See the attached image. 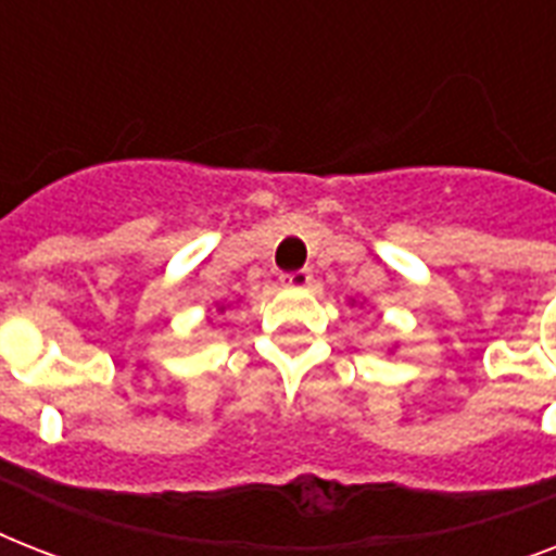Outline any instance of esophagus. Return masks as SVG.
Instances as JSON below:
<instances>
[{
  "mask_svg": "<svg viewBox=\"0 0 556 556\" xmlns=\"http://www.w3.org/2000/svg\"><path fill=\"white\" fill-rule=\"evenodd\" d=\"M279 282L288 288H308L314 282V274L308 268H300V270H288L279 277Z\"/></svg>",
  "mask_w": 556,
  "mask_h": 556,
  "instance_id": "34e87169",
  "label": "esophagus"
}]
</instances>
